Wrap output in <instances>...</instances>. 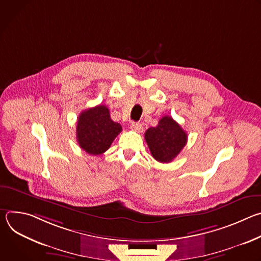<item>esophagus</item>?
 Segmentation results:
<instances>
[{"mask_svg": "<svg viewBox=\"0 0 261 261\" xmlns=\"http://www.w3.org/2000/svg\"><path fill=\"white\" fill-rule=\"evenodd\" d=\"M131 129L133 130V131H136V132H142V130H143V128H142V126H141V124H139V123H135V122H133L132 124H131Z\"/></svg>", "mask_w": 261, "mask_h": 261, "instance_id": "34e87169", "label": "esophagus"}]
</instances>
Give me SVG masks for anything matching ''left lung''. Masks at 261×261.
Masks as SVG:
<instances>
[{"label": "left lung", "instance_id": "obj_1", "mask_svg": "<svg viewBox=\"0 0 261 261\" xmlns=\"http://www.w3.org/2000/svg\"><path fill=\"white\" fill-rule=\"evenodd\" d=\"M187 133L169 116L163 117L156 127L148 128L144 139L152 156L161 163L171 162L187 143Z\"/></svg>", "mask_w": 261, "mask_h": 261}]
</instances>
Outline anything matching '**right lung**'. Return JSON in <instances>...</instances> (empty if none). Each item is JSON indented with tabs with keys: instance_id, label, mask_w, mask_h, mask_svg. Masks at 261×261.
Returning a JSON list of instances; mask_svg holds the SVG:
<instances>
[{
	"instance_id": "obj_1",
	"label": "right lung",
	"mask_w": 261,
	"mask_h": 261,
	"mask_svg": "<svg viewBox=\"0 0 261 261\" xmlns=\"http://www.w3.org/2000/svg\"><path fill=\"white\" fill-rule=\"evenodd\" d=\"M121 131L122 126L111 120L109 109L105 105L84 110L77 120V142L90 155L106 152Z\"/></svg>"
}]
</instances>
